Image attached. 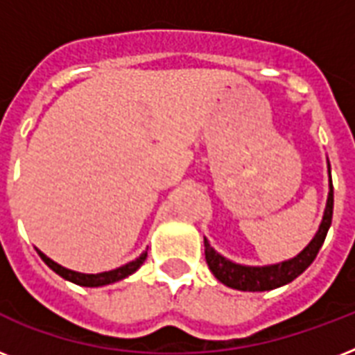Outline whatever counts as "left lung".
<instances>
[{
	"mask_svg": "<svg viewBox=\"0 0 355 355\" xmlns=\"http://www.w3.org/2000/svg\"><path fill=\"white\" fill-rule=\"evenodd\" d=\"M328 175H330V191L326 200V210L320 221V227L315 237L302 252L297 254L295 258L282 261L275 265H263V267H250V265L234 263L230 259L217 252L211 247L210 241L205 237V256L206 263L210 267L217 280L225 286L237 289V291H270L276 287H282L300 276L309 265L317 258L320 247L326 239V234L330 230L331 216H334V186H331V171L330 162H328Z\"/></svg>",
	"mask_w": 355,
	"mask_h": 355,
	"instance_id": "left-lung-1",
	"label": "left lung"
}]
</instances>
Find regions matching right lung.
I'll return each mask as SVG.
<instances>
[{"instance_id": "1", "label": "right lung", "mask_w": 355, "mask_h": 355, "mask_svg": "<svg viewBox=\"0 0 355 355\" xmlns=\"http://www.w3.org/2000/svg\"><path fill=\"white\" fill-rule=\"evenodd\" d=\"M38 254H40V258L44 259V263H46L49 269L55 270L58 276H62L64 280L73 282V284L83 287H101V286H108V284H114V282L123 280V278H127V276H130L132 272H136V270L141 267V263L145 261V258H147V250H145V252H141L139 258H136L134 261H128L127 265L118 267V269L107 270V272H99V275H85V272L69 270L66 269V267H62V265L55 263L51 258H47L46 254L40 252V250H38Z\"/></svg>"}]
</instances>
